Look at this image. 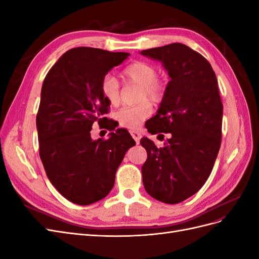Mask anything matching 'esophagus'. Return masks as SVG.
Returning a JSON list of instances; mask_svg holds the SVG:
<instances>
[{"label": "esophagus", "mask_w": 259, "mask_h": 259, "mask_svg": "<svg viewBox=\"0 0 259 259\" xmlns=\"http://www.w3.org/2000/svg\"><path fill=\"white\" fill-rule=\"evenodd\" d=\"M131 135H132V137H133V138H134L135 142H136L137 144H139V140H140V133H139V132H136V131H132V132H131Z\"/></svg>", "instance_id": "obj_1"}]
</instances>
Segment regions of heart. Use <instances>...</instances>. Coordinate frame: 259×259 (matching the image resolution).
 <instances>
[{"label":"heart","instance_id":"obj_1","mask_svg":"<svg viewBox=\"0 0 259 259\" xmlns=\"http://www.w3.org/2000/svg\"><path fill=\"white\" fill-rule=\"evenodd\" d=\"M156 68L145 61H134L122 71V79L125 83L140 86L139 100L146 98L159 103L164 97L166 85L162 79L156 77ZM100 92L108 103L116 106L121 101L120 84L114 76L106 75L100 84ZM152 113L151 104L144 100L135 106L124 107L116 112V120L123 127L136 130L142 126L143 122Z\"/></svg>","mask_w":259,"mask_h":259}]
</instances>
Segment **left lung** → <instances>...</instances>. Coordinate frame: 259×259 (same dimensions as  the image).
Masks as SVG:
<instances>
[{
    "instance_id": "8db88e82",
    "label": "left lung",
    "mask_w": 259,
    "mask_h": 259,
    "mask_svg": "<svg viewBox=\"0 0 259 259\" xmlns=\"http://www.w3.org/2000/svg\"><path fill=\"white\" fill-rule=\"evenodd\" d=\"M140 54L161 61L170 77L158 112L146 126L151 134L169 133L170 137L162 148L140 139L148 154L143 183L155 200L177 204L205 184L221 148L223 103L216 74L201 54L185 44Z\"/></svg>"
}]
</instances>
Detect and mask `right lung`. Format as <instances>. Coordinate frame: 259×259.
<instances>
[{"label":"right lung","mask_w":259,"mask_h":259,"mask_svg":"<svg viewBox=\"0 0 259 259\" xmlns=\"http://www.w3.org/2000/svg\"><path fill=\"white\" fill-rule=\"evenodd\" d=\"M128 53L75 48L57 60L46 74L36 114L40 158L52 185L74 204L89 205L107 197L116 169L135 140L113 122L108 140L90 137L92 124L103 117L110 104L100 84Z\"/></svg>","instance_id":"1"}]
</instances>
